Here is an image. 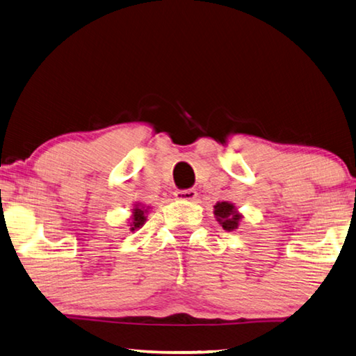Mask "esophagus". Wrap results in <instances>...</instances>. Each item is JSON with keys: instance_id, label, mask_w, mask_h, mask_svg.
<instances>
[{"instance_id": "esophagus-1", "label": "esophagus", "mask_w": 356, "mask_h": 356, "mask_svg": "<svg viewBox=\"0 0 356 356\" xmlns=\"http://www.w3.org/2000/svg\"><path fill=\"white\" fill-rule=\"evenodd\" d=\"M175 197H177L178 200H183V202H194L197 198V191L195 189H181V191L175 192Z\"/></svg>"}]
</instances>
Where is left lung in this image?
<instances>
[{"instance_id": "8db88e82", "label": "left lung", "mask_w": 356, "mask_h": 356, "mask_svg": "<svg viewBox=\"0 0 356 356\" xmlns=\"http://www.w3.org/2000/svg\"><path fill=\"white\" fill-rule=\"evenodd\" d=\"M214 214H216V219L219 220L223 229H227V232H233V229L239 227V220L242 216L236 211L233 203H228V202L217 203L214 207Z\"/></svg>"}]
</instances>
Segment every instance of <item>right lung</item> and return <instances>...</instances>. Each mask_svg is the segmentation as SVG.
<instances>
[{
  "label": "right lung",
  "mask_w": 356,
  "mask_h": 356,
  "mask_svg": "<svg viewBox=\"0 0 356 356\" xmlns=\"http://www.w3.org/2000/svg\"><path fill=\"white\" fill-rule=\"evenodd\" d=\"M147 211H143L142 208H134L133 209V216H131V222H129V229L131 232H136V229H139L143 223H145L147 217H145Z\"/></svg>",
  "instance_id": "1"
}]
</instances>
